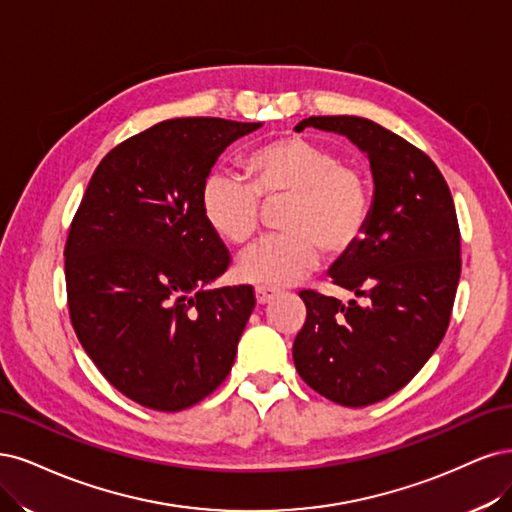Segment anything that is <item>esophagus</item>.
<instances>
[{
	"instance_id": "34e87169",
	"label": "esophagus",
	"mask_w": 512,
	"mask_h": 512,
	"mask_svg": "<svg viewBox=\"0 0 512 512\" xmlns=\"http://www.w3.org/2000/svg\"><path fill=\"white\" fill-rule=\"evenodd\" d=\"M276 295H278V291H274V289H266V287H257L255 289V300H257L259 306L270 304L276 298Z\"/></svg>"
}]
</instances>
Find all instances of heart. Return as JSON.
Instances as JSON below:
<instances>
[{
    "mask_svg": "<svg viewBox=\"0 0 512 512\" xmlns=\"http://www.w3.org/2000/svg\"><path fill=\"white\" fill-rule=\"evenodd\" d=\"M249 183L212 172L202 187V214L221 240L242 246L261 225V202L285 200V234L255 244L238 261L246 283L278 289L317 268L321 251L351 253L370 221V185L357 168L340 163L332 148L304 136H283L255 146L244 159Z\"/></svg>",
    "mask_w": 512,
    "mask_h": 512,
    "instance_id": "1",
    "label": "heart"
}]
</instances>
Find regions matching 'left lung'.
I'll return each mask as SVG.
<instances>
[{
    "label": "left lung",
    "instance_id": "1",
    "mask_svg": "<svg viewBox=\"0 0 512 512\" xmlns=\"http://www.w3.org/2000/svg\"><path fill=\"white\" fill-rule=\"evenodd\" d=\"M346 136L370 161V221L329 278L357 300L300 291L306 323L293 364L308 387L342 406H368L400 391L434 355L459 283V227L436 163L393 131L361 117H310Z\"/></svg>",
    "mask_w": 512,
    "mask_h": 512
}]
</instances>
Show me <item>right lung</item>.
<instances>
[{
  "instance_id": "obj_1",
  "label": "right lung",
  "mask_w": 512,
  "mask_h": 512,
  "mask_svg": "<svg viewBox=\"0 0 512 512\" xmlns=\"http://www.w3.org/2000/svg\"><path fill=\"white\" fill-rule=\"evenodd\" d=\"M170 119L121 142L95 168L65 244L74 332L129 400L176 412L232 370L253 289H208L229 255L202 214V187L225 148L259 129Z\"/></svg>"
}]
</instances>
